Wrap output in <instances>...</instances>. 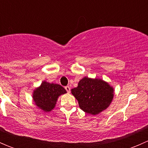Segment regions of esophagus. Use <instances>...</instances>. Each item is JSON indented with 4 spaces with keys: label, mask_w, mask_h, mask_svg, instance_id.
Instances as JSON below:
<instances>
[{
    "label": "esophagus",
    "mask_w": 148,
    "mask_h": 148,
    "mask_svg": "<svg viewBox=\"0 0 148 148\" xmlns=\"http://www.w3.org/2000/svg\"><path fill=\"white\" fill-rule=\"evenodd\" d=\"M65 89H66V92H68V93H69V92H70V89H70L69 86H65Z\"/></svg>",
    "instance_id": "obj_1"
}]
</instances>
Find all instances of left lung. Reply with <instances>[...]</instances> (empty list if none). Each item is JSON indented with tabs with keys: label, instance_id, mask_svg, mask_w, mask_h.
Masks as SVG:
<instances>
[{
	"label": "left lung",
	"instance_id": "8db88e82",
	"mask_svg": "<svg viewBox=\"0 0 148 148\" xmlns=\"http://www.w3.org/2000/svg\"><path fill=\"white\" fill-rule=\"evenodd\" d=\"M80 109L84 112L97 115L105 110L114 97V88L102 79L84 77L77 87L71 89Z\"/></svg>",
	"mask_w": 148,
	"mask_h": 148
}]
</instances>
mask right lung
<instances>
[{
  "instance_id": "1",
  "label": "right lung",
  "mask_w": 148,
  "mask_h": 148,
  "mask_svg": "<svg viewBox=\"0 0 148 148\" xmlns=\"http://www.w3.org/2000/svg\"><path fill=\"white\" fill-rule=\"evenodd\" d=\"M66 93V89L61 85L44 81L34 89L32 95L36 107L49 112L55 107L59 97Z\"/></svg>"
}]
</instances>
